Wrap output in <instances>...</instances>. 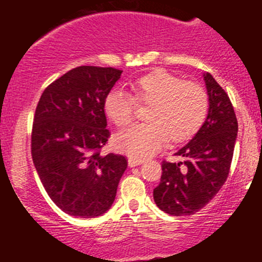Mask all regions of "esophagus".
Listing matches in <instances>:
<instances>
[{
	"instance_id": "34e87169",
	"label": "esophagus",
	"mask_w": 262,
	"mask_h": 262,
	"mask_svg": "<svg viewBox=\"0 0 262 262\" xmlns=\"http://www.w3.org/2000/svg\"><path fill=\"white\" fill-rule=\"evenodd\" d=\"M142 163H143V161L142 160H137V158H129L128 160V165H129V167H136V166H139V165H142Z\"/></svg>"
}]
</instances>
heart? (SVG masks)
Masks as SVG:
<instances>
[{"mask_svg": "<svg viewBox=\"0 0 262 262\" xmlns=\"http://www.w3.org/2000/svg\"><path fill=\"white\" fill-rule=\"evenodd\" d=\"M136 102L149 104L144 114L147 123L134 124L115 137L116 149L132 158H148L162 148L167 139L172 143L189 141L204 124L208 96L200 84L165 70H155L133 83V97L121 90L106 95L104 109L116 126L133 120Z\"/></svg>", "mask_w": 262, "mask_h": 262, "instance_id": "obj_1", "label": "heart"}]
</instances>
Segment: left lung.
<instances>
[{
  "label": "left lung",
  "instance_id": "left-lung-1",
  "mask_svg": "<svg viewBox=\"0 0 262 262\" xmlns=\"http://www.w3.org/2000/svg\"><path fill=\"white\" fill-rule=\"evenodd\" d=\"M209 110L202 128L175 153L184 162H162L161 182L153 190L157 207L171 215H190L203 209L228 178L238 123L228 95L204 73Z\"/></svg>",
  "mask_w": 262,
  "mask_h": 262
}]
</instances>
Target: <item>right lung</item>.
Returning a JSON list of instances; mask_svg holds the SVG:
<instances>
[{
	"mask_svg": "<svg viewBox=\"0 0 262 262\" xmlns=\"http://www.w3.org/2000/svg\"><path fill=\"white\" fill-rule=\"evenodd\" d=\"M123 71L81 66L49 84L34 115L31 156L58 208L78 218L104 214L126 170L124 156L100 155L110 137L104 101Z\"/></svg>",
	"mask_w": 262,
	"mask_h": 262,
	"instance_id": "right-lung-1",
	"label": "right lung"
}]
</instances>
